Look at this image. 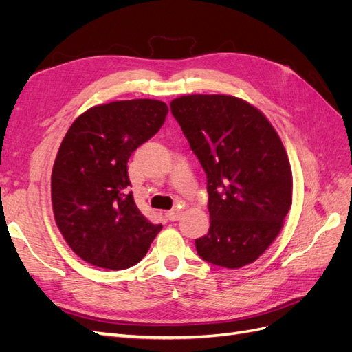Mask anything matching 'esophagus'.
Listing matches in <instances>:
<instances>
[{
	"label": "esophagus",
	"mask_w": 352,
	"mask_h": 352,
	"mask_svg": "<svg viewBox=\"0 0 352 352\" xmlns=\"http://www.w3.org/2000/svg\"><path fill=\"white\" fill-rule=\"evenodd\" d=\"M166 216H167V219H168V220L176 221V220H179V219H180V216H182V211L177 210V208H175V210H170V211H167V212H166Z\"/></svg>",
	"instance_id": "esophagus-1"
}]
</instances>
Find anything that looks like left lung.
Returning <instances> with one entry per match:
<instances>
[{"label":"left lung","mask_w":352,"mask_h":352,"mask_svg":"<svg viewBox=\"0 0 352 352\" xmlns=\"http://www.w3.org/2000/svg\"><path fill=\"white\" fill-rule=\"evenodd\" d=\"M170 110L207 175L210 229L195 239L207 263L239 269L279 235L292 204V172L265 116L232 95H184Z\"/></svg>","instance_id":"1"}]
</instances>
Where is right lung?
<instances>
[{
  "mask_svg": "<svg viewBox=\"0 0 352 352\" xmlns=\"http://www.w3.org/2000/svg\"><path fill=\"white\" fill-rule=\"evenodd\" d=\"M157 100L114 101L73 122L51 175L56 223L69 247L87 263L110 270L140 263L162 230L136 207L127 162L164 124Z\"/></svg>",
  "mask_w": 352,
  "mask_h": 352,
  "instance_id": "right-lung-1",
  "label": "right lung"
}]
</instances>
